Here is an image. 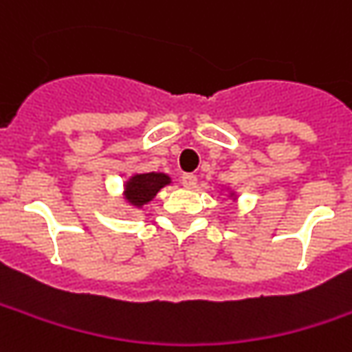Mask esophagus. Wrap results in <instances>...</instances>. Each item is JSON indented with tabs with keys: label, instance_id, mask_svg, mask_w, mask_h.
Segmentation results:
<instances>
[{
	"label": "esophagus",
	"instance_id": "obj_1",
	"mask_svg": "<svg viewBox=\"0 0 352 352\" xmlns=\"http://www.w3.org/2000/svg\"><path fill=\"white\" fill-rule=\"evenodd\" d=\"M196 181H198V177H196L195 173H183V177H181V183H183L185 188H192V186H196Z\"/></svg>",
	"mask_w": 352,
	"mask_h": 352
}]
</instances>
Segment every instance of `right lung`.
Instances as JSON below:
<instances>
[{
    "label": "right lung",
    "instance_id": "add662e5",
    "mask_svg": "<svg viewBox=\"0 0 352 352\" xmlns=\"http://www.w3.org/2000/svg\"><path fill=\"white\" fill-rule=\"evenodd\" d=\"M171 183L166 173H136L125 183V200L135 208H142L154 196Z\"/></svg>",
    "mask_w": 352,
    "mask_h": 352
}]
</instances>
